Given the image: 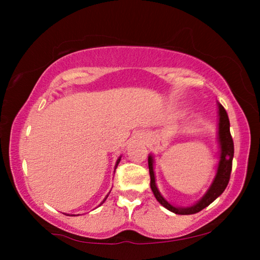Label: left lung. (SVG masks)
Wrapping results in <instances>:
<instances>
[{
  "label": "left lung",
  "instance_id": "left-lung-1",
  "mask_svg": "<svg viewBox=\"0 0 260 260\" xmlns=\"http://www.w3.org/2000/svg\"><path fill=\"white\" fill-rule=\"evenodd\" d=\"M219 107V146H220V159L218 164V170L215 178L213 180L212 184L209 188V190L206 191L205 195L197 202L196 204L188 208H177L170 204L164 197L160 195L159 190L156 186L155 181V173H153V158L150 155L148 157V165H149V173H150V187L151 190L155 195L156 200L159 203L170 210L171 212L175 214H193L197 213L205 209L206 206L210 205L212 202L218 199L221 193L225 191L228 182L231 179V172H232V162L233 157H234V142H233L231 131H230V119H228V114L226 112L225 108L221 104L218 103Z\"/></svg>",
  "mask_w": 260,
  "mask_h": 260
}]
</instances>
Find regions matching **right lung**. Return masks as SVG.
Here are the masks:
<instances>
[{"label": "right lung", "instance_id": "obj_1", "mask_svg": "<svg viewBox=\"0 0 260 260\" xmlns=\"http://www.w3.org/2000/svg\"><path fill=\"white\" fill-rule=\"evenodd\" d=\"M119 161H120V157H119V158H118V160H117V162H116V169H117V166H118V164H119ZM109 193H110V192H109ZM108 196H109V195H107V197H108ZM107 197H105V199L103 200V202H102V203H101V204H103V203H104V201H105V200H107ZM67 215H69V214H67Z\"/></svg>", "mask_w": 260, "mask_h": 260}]
</instances>
